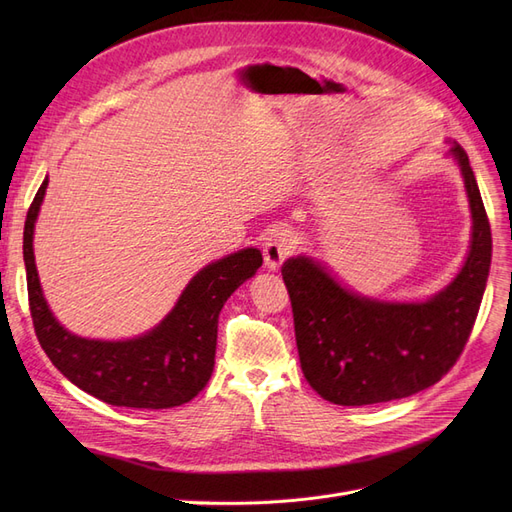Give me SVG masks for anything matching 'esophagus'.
<instances>
[{
	"instance_id": "obj_1",
	"label": "esophagus",
	"mask_w": 512,
	"mask_h": 512,
	"mask_svg": "<svg viewBox=\"0 0 512 512\" xmlns=\"http://www.w3.org/2000/svg\"><path fill=\"white\" fill-rule=\"evenodd\" d=\"M297 250V235L288 226H275L265 243H262V254H265V267L275 271L282 267V262Z\"/></svg>"
}]
</instances>
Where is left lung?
Masks as SVG:
<instances>
[{
    "mask_svg": "<svg viewBox=\"0 0 512 512\" xmlns=\"http://www.w3.org/2000/svg\"><path fill=\"white\" fill-rule=\"evenodd\" d=\"M472 211V245L459 275L425 303L359 297L305 256L282 267L309 386L337 406L410 397L448 374L466 348L491 267V226L461 145L451 147Z\"/></svg>",
    "mask_w": 512,
    "mask_h": 512,
    "instance_id": "8db88e82",
    "label": "left lung"
}]
</instances>
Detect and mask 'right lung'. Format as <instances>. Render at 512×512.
Listing matches in <instances>:
<instances>
[{"mask_svg":"<svg viewBox=\"0 0 512 512\" xmlns=\"http://www.w3.org/2000/svg\"><path fill=\"white\" fill-rule=\"evenodd\" d=\"M49 179L27 211L23 260L29 312L51 363L81 391L111 406L173 408L205 389L215 365L218 318L226 299L260 269L262 254L247 247L198 271L156 329L126 342H100L68 333L42 297L34 262V224Z\"/></svg>","mask_w":512,"mask_h":512,"instance_id":"right-lung-1","label":"right lung"}]
</instances>
